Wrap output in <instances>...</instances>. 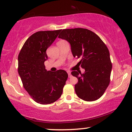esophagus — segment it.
Wrapping results in <instances>:
<instances>
[{"instance_id": "esophagus-1", "label": "esophagus", "mask_w": 132, "mask_h": 132, "mask_svg": "<svg viewBox=\"0 0 132 132\" xmlns=\"http://www.w3.org/2000/svg\"><path fill=\"white\" fill-rule=\"evenodd\" d=\"M68 76H69V78H71L72 75H71V72L68 71Z\"/></svg>"}]
</instances>
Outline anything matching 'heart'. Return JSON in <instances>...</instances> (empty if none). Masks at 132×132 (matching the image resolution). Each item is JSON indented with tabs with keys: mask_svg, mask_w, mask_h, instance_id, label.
I'll return each instance as SVG.
<instances>
[{
	"mask_svg": "<svg viewBox=\"0 0 132 132\" xmlns=\"http://www.w3.org/2000/svg\"><path fill=\"white\" fill-rule=\"evenodd\" d=\"M63 41H64V40H60V41H59V42H63Z\"/></svg>",
	"mask_w": 132,
	"mask_h": 132,
	"instance_id": "b5f03b06",
	"label": "heart"
}]
</instances>
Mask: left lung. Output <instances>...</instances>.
I'll return each mask as SVG.
<instances>
[{"label":"left lung","instance_id":"1","mask_svg":"<svg viewBox=\"0 0 132 132\" xmlns=\"http://www.w3.org/2000/svg\"><path fill=\"white\" fill-rule=\"evenodd\" d=\"M61 31L59 38L69 42L73 57L81 59L77 65L85 69L83 73L75 71L71 72L78 80L75 85V93L84 101L99 99L110 81L112 64L108 47L98 35L87 29Z\"/></svg>","mask_w":132,"mask_h":132}]
</instances>
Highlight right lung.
Instances as JSON below:
<instances>
[{"label": "right lung", "instance_id": "obj_1", "mask_svg": "<svg viewBox=\"0 0 132 132\" xmlns=\"http://www.w3.org/2000/svg\"><path fill=\"white\" fill-rule=\"evenodd\" d=\"M61 29L38 31L24 42L18 56V72L24 88L36 103L51 104L60 97L68 75L64 70L47 71L46 50Z\"/></svg>", "mask_w": 132, "mask_h": 132}]
</instances>
